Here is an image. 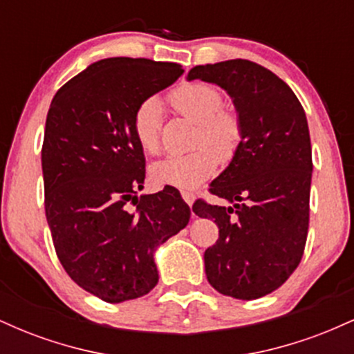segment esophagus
<instances>
[{
  "label": "esophagus",
  "instance_id": "34e87169",
  "mask_svg": "<svg viewBox=\"0 0 354 354\" xmlns=\"http://www.w3.org/2000/svg\"><path fill=\"white\" fill-rule=\"evenodd\" d=\"M181 198L183 200L186 201V205H193V201H194V194L193 193H189V191H181Z\"/></svg>",
  "mask_w": 354,
  "mask_h": 354
}]
</instances>
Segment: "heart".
<instances>
[{
	"label": "heart",
	"mask_w": 354,
	"mask_h": 354,
	"mask_svg": "<svg viewBox=\"0 0 354 354\" xmlns=\"http://www.w3.org/2000/svg\"><path fill=\"white\" fill-rule=\"evenodd\" d=\"M173 108L181 116L198 123L194 146H205L185 156H166L149 166V176L158 186L194 189L213 176L219 163H228L236 153L243 129L234 113L223 109V96L216 88L205 83L183 84L169 96ZM163 109L158 100L140 104L133 118V133L145 153L161 149Z\"/></svg>",
	"instance_id": "obj_1"
}]
</instances>
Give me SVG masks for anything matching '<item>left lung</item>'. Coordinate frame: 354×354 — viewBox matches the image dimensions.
<instances>
[{
    "label": "left lung",
    "mask_w": 354,
    "mask_h": 354,
    "mask_svg": "<svg viewBox=\"0 0 354 354\" xmlns=\"http://www.w3.org/2000/svg\"><path fill=\"white\" fill-rule=\"evenodd\" d=\"M188 80L225 89L243 129L233 160L209 188L233 206L193 205L219 230L216 245L205 251L206 278L225 296L261 298L290 278L306 245L313 171L306 115L293 89L253 61L194 66Z\"/></svg>",
    "instance_id": "obj_1"
}]
</instances>
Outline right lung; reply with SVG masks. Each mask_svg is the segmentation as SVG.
I'll list each match as a JSON object with an SVG mask.
<instances>
[{
    "label": "right lung",
    "instance_id": "1",
    "mask_svg": "<svg viewBox=\"0 0 354 354\" xmlns=\"http://www.w3.org/2000/svg\"><path fill=\"white\" fill-rule=\"evenodd\" d=\"M183 73L165 61L100 59L63 84L48 111L41 166L53 245L73 281L106 303L148 295L154 251L189 221L178 189L136 196L146 163L133 133L138 106Z\"/></svg>",
    "mask_w": 354,
    "mask_h": 354
}]
</instances>
